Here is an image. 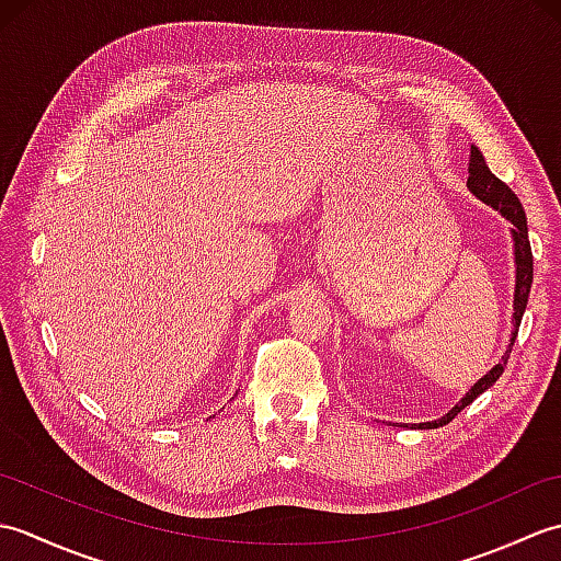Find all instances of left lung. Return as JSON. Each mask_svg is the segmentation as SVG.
Masks as SVG:
<instances>
[{
    "instance_id": "8db88e82",
    "label": "left lung",
    "mask_w": 561,
    "mask_h": 561,
    "mask_svg": "<svg viewBox=\"0 0 561 561\" xmlns=\"http://www.w3.org/2000/svg\"><path fill=\"white\" fill-rule=\"evenodd\" d=\"M468 187L472 190L474 197H480L484 205L494 207L504 219H508L514 224L511 229V236H514V255H516V289H514V332H511V344L506 354L502 356L490 374L482 376L478 383H474L465 398L453 408L448 414L440 416L436 422H424V424H412L410 428H438L448 422L456 420V414L460 410L468 408V404L480 398L486 388H492L496 383V378L504 374V366L508 362L511 347H514L516 335H518V325L520 318L526 313V304H528V294H530V284H533V250H530V241H528V221H526V211H523L518 197L514 195V190L508 185H504L499 178L490 171V165L484 163L482 151L478 147H470V163H468Z\"/></svg>"
}]
</instances>
